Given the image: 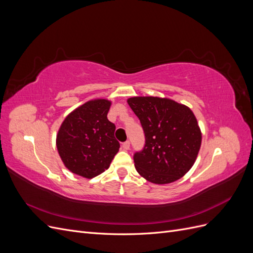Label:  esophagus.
Wrapping results in <instances>:
<instances>
[{
  "instance_id": "obj_1",
  "label": "esophagus",
  "mask_w": 253,
  "mask_h": 253,
  "mask_svg": "<svg viewBox=\"0 0 253 253\" xmlns=\"http://www.w3.org/2000/svg\"><path fill=\"white\" fill-rule=\"evenodd\" d=\"M122 148H124V150L127 151L129 149V141H126V142L122 143Z\"/></svg>"
}]
</instances>
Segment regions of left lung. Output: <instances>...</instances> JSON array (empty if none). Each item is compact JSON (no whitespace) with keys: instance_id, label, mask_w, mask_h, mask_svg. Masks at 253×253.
<instances>
[{"instance_id":"1","label":"left lung","mask_w":253,"mask_h":253,"mask_svg":"<svg viewBox=\"0 0 253 253\" xmlns=\"http://www.w3.org/2000/svg\"><path fill=\"white\" fill-rule=\"evenodd\" d=\"M127 103L145 136L144 148L134 155L137 172L156 185L182 177L194 165L202 144L193 112L169 98L132 97Z\"/></svg>"}]
</instances>
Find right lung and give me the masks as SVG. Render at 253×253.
<instances>
[{"instance_id":"add662e5","label":"right lung","mask_w":253,"mask_h":253,"mask_svg":"<svg viewBox=\"0 0 253 253\" xmlns=\"http://www.w3.org/2000/svg\"><path fill=\"white\" fill-rule=\"evenodd\" d=\"M111 104L106 99H94L63 120L56 145L61 160L72 173L93 178L109 169L118 153L120 144L114 136L116 126L108 119Z\"/></svg>"}]
</instances>
